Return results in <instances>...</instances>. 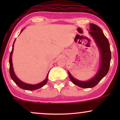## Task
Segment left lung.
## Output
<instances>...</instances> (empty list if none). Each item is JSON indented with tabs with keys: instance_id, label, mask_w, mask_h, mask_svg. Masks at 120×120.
<instances>
[{
	"instance_id": "left-lung-1",
	"label": "left lung",
	"mask_w": 120,
	"mask_h": 120,
	"mask_svg": "<svg viewBox=\"0 0 120 120\" xmlns=\"http://www.w3.org/2000/svg\"><path fill=\"white\" fill-rule=\"evenodd\" d=\"M89 33L91 34L97 44L101 53V62L99 70L94 77L88 81H81L75 79L68 72L71 82L82 88H91L95 86L102 78L108 73L111 60V52L108 40L103 33L99 26L94 24H90Z\"/></svg>"
}]
</instances>
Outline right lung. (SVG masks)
I'll return each mask as SVG.
<instances>
[{
    "label": "right lung",
    "mask_w": 120,
    "mask_h": 120,
    "mask_svg": "<svg viewBox=\"0 0 120 120\" xmlns=\"http://www.w3.org/2000/svg\"><path fill=\"white\" fill-rule=\"evenodd\" d=\"M22 30L21 31V32H22ZM14 42H13V46H12V51L10 53V56H9V74H10V76L11 77L12 79L13 80L14 82H15V83L18 86L20 87L21 89H24V90H37V89H39V88L42 87L45 85L47 83L48 81V74L47 76V78H46V79H45L43 82H41V83L37 84V85H30V84H27L26 83H24V82H22L21 81H20V79L18 78L15 75L14 71H13V67H12V52H13V46H14Z\"/></svg>",
    "instance_id": "obj_1"
}]
</instances>
